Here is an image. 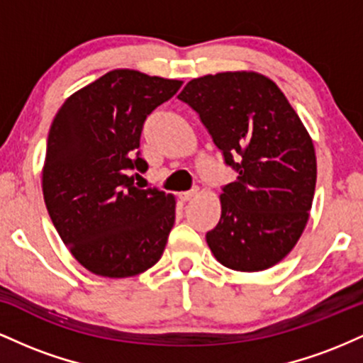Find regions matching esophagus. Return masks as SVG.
<instances>
[{"mask_svg": "<svg viewBox=\"0 0 363 363\" xmlns=\"http://www.w3.org/2000/svg\"><path fill=\"white\" fill-rule=\"evenodd\" d=\"M198 194V189H191V191H184V193H179V199H181V201H189V199H193L194 196Z\"/></svg>", "mask_w": 363, "mask_h": 363, "instance_id": "34e87169", "label": "esophagus"}]
</instances>
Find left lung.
<instances>
[{"instance_id":"1","label":"left lung","mask_w":363,"mask_h":363,"mask_svg":"<svg viewBox=\"0 0 363 363\" xmlns=\"http://www.w3.org/2000/svg\"><path fill=\"white\" fill-rule=\"evenodd\" d=\"M198 112L237 179L220 194L206 242L235 272L280 262L301 239L315 191L312 140L277 83L254 72L194 78L179 94Z\"/></svg>"}]
</instances>
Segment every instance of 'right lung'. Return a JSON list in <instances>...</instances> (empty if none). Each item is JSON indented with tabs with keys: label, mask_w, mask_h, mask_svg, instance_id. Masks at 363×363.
I'll return each mask as SVG.
<instances>
[{
	"label": "right lung",
	"mask_w": 363,
	"mask_h": 363,
	"mask_svg": "<svg viewBox=\"0 0 363 363\" xmlns=\"http://www.w3.org/2000/svg\"><path fill=\"white\" fill-rule=\"evenodd\" d=\"M181 80L114 69L74 91L49 129L43 193L54 227L83 268L109 278L147 272L164 254L176 199L135 186L145 121ZM138 176V174H136Z\"/></svg>",
	"instance_id": "right-lung-1"
}]
</instances>
